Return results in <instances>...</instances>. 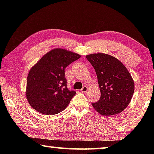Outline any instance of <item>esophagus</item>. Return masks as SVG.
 <instances>
[{"label":"esophagus","instance_id":"1","mask_svg":"<svg viewBox=\"0 0 154 154\" xmlns=\"http://www.w3.org/2000/svg\"><path fill=\"white\" fill-rule=\"evenodd\" d=\"M88 88L87 86H83L82 89L81 90V92H82V93L85 94V93L88 92Z\"/></svg>","mask_w":154,"mask_h":154}]
</instances>
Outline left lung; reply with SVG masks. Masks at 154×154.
Here are the masks:
<instances>
[{"mask_svg":"<svg viewBox=\"0 0 154 154\" xmlns=\"http://www.w3.org/2000/svg\"><path fill=\"white\" fill-rule=\"evenodd\" d=\"M97 75L100 98L92 103L100 115L111 116L123 111L131 101L134 82L131 75L122 62L103 53L87 55Z\"/></svg>","mask_w":154,"mask_h":154,"instance_id":"obj_1","label":"left lung"}]
</instances>
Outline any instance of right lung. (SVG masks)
<instances>
[{
	"label": "right lung",
	"mask_w": 154,
	"mask_h": 154,
	"mask_svg": "<svg viewBox=\"0 0 154 154\" xmlns=\"http://www.w3.org/2000/svg\"><path fill=\"white\" fill-rule=\"evenodd\" d=\"M79 54L55 48L45 54L28 72L26 96L30 106L45 115H54L67 107L75 91L66 87L64 69Z\"/></svg>",
	"instance_id": "add662e5"
}]
</instances>
